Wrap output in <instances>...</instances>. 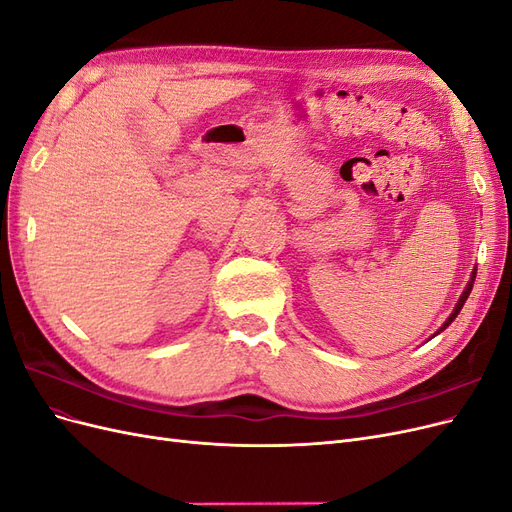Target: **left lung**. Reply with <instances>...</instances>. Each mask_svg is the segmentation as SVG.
Masks as SVG:
<instances>
[{"label":"left lung","instance_id":"left-lung-1","mask_svg":"<svg viewBox=\"0 0 512 512\" xmlns=\"http://www.w3.org/2000/svg\"><path fill=\"white\" fill-rule=\"evenodd\" d=\"M474 277H476V269H472V275H470V282H468V286L466 288H463V292H461V297H459V301H457V305H455V309H453V314L451 316H448L446 318V322L442 324V327L436 331V335L438 333H442L446 327H448V324H451L455 318H457V314L461 312V307H463V303H466L468 301V297H470V292H472V286H474Z\"/></svg>","mask_w":512,"mask_h":512}]
</instances>
